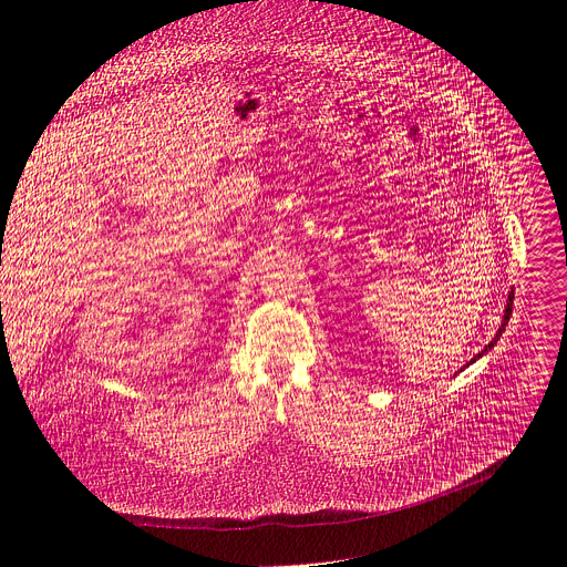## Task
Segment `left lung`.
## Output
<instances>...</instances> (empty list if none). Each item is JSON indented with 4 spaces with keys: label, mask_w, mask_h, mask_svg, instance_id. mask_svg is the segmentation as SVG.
Returning <instances> with one entry per match:
<instances>
[{
    "label": "left lung",
    "mask_w": 567,
    "mask_h": 567,
    "mask_svg": "<svg viewBox=\"0 0 567 567\" xmlns=\"http://www.w3.org/2000/svg\"><path fill=\"white\" fill-rule=\"evenodd\" d=\"M513 301H515V289L511 287V291H508V301H505V310H503V321H501V326H498V331H496V336H494V338H492V340H489V342H487V344L483 347V351H478V353H475V355H473V359H471V361H466V365H464V368H468L471 363H475V361H478V359H481V355H485V353H487V351H489V349H492V347H494V344L498 342L501 333L505 331V323H508V321H511V315H513ZM464 368H462V370H464Z\"/></svg>",
    "instance_id": "1"
}]
</instances>
